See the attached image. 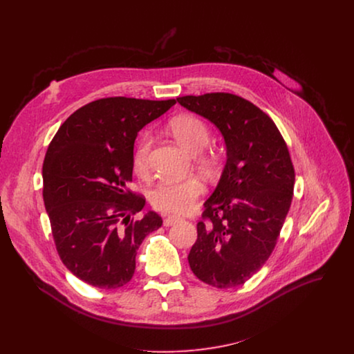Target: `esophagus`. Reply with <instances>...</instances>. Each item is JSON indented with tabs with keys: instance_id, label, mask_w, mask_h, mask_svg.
Returning <instances> with one entry per match:
<instances>
[{
	"instance_id": "obj_1",
	"label": "esophagus",
	"mask_w": 354,
	"mask_h": 354,
	"mask_svg": "<svg viewBox=\"0 0 354 354\" xmlns=\"http://www.w3.org/2000/svg\"><path fill=\"white\" fill-rule=\"evenodd\" d=\"M181 218L177 216V215H167L165 219H163V226H171L174 225L176 222H178Z\"/></svg>"
}]
</instances>
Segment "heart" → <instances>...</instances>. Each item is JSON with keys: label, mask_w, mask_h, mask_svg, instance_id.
<instances>
[{"label": "heart", "mask_w": 354, "mask_h": 354, "mask_svg": "<svg viewBox=\"0 0 354 354\" xmlns=\"http://www.w3.org/2000/svg\"><path fill=\"white\" fill-rule=\"evenodd\" d=\"M170 131L177 142L189 152H196L198 163L205 170L215 166V156L202 151L211 139L207 124L195 115H180L170 121ZM151 147V135L145 132L133 151L132 163L138 174H145L149 165V152ZM203 192V184L196 177L183 180H162L150 192L151 204L159 211L183 212L188 209Z\"/></svg>", "instance_id": "obj_1"}]
</instances>
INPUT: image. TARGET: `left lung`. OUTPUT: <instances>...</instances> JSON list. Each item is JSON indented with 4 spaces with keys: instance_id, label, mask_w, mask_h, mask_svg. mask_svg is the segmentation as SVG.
I'll use <instances>...</instances> for the list:
<instances>
[{
    "instance_id": "8db88e82",
    "label": "left lung",
    "mask_w": 354,
    "mask_h": 354,
    "mask_svg": "<svg viewBox=\"0 0 354 354\" xmlns=\"http://www.w3.org/2000/svg\"><path fill=\"white\" fill-rule=\"evenodd\" d=\"M211 121L226 145V165L204 203L188 261L219 289L245 283L274 251L289 212L295 167L274 121L252 102L229 93L177 98Z\"/></svg>"
}]
</instances>
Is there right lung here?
Segmentation results:
<instances>
[{
	"mask_svg": "<svg viewBox=\"0 0 354 354\" xmlns=\"http://www.w3.org/2000/svg\"><path fill=\"white\" fill-rule=\"evenodd\" d=\"M176 100L125 97L90 102L59 127L44 160V202L57 252L65 267L100 289L128 283L145 237L162 226L127 188L138 132Z\"/></svg>",
	"mask_w": 354,
	"mask_h": 354,
	"instance_id": "right-lung-1",
	"label": "right lung"
}]
</instances>
